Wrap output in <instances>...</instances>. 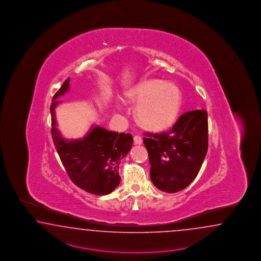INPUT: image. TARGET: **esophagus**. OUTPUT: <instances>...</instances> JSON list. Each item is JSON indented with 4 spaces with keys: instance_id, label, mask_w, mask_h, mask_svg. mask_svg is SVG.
<instances>
[{
    "instance_id": "1",
    "label": "esophagus",
    "mask_w": 261,
    "mask_h": 261,
    "mask_svg": "<svg viewBox=\"0 0 261 261\" xmlns=\"http://www.w3.org/2000/svg\"><path fill=\"white\" fill-rule=\"evenodd\" d=\"M134 143L135 144H138V145H140L142 143V139H141V137L140 136H135L134 137Z\"/></svg>"
}]
</instances>
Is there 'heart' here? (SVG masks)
Here are the masks:
<instances>
[{
	"instance_id": "heart-1",
	"label": "heart",
	"mask_w": 261,
	"mask_h": 261,
	"mask_svg": "<svg viewBox=\"0 0 261 261\" xmlns=\"http://www.w3.org/2000/svg\"><path fill=\"white\" fill-rule=\"evenodd\" d=\"M127 99L138 103L136 119L150 131H162L172 126L181 108V93L173 83L146 80L126 93Z\"/></svg>"
}]
</instances>
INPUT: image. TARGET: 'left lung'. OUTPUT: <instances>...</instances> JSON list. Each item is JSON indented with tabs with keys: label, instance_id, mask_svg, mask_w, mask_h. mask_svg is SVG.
Returning <instances> with one entry per match:
<instances>
[{
	"label": "left lung",
	"instance_id": "1",
	"mask_svg": "<svg viewBox=\"0 0 261 261\" xmlns=\"http://www.w3.org/2000/svg\"><path fill=\"white\" fill-rule=\"evenodd\" d=\"M150 177L166 193L184 190L197 176L208 150V119L204 109L182 114L168 132L146 133Z\"/></svg>",
	"mask_w": 261,
	"mask_h": 261
}]
</instances>
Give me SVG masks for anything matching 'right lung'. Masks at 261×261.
Returning <instances> with one entry per match:
<instances>
[{
  "label": "right lung",
  "instance_id": "1",
  "mask_svg": "<svg viewBox=\"0 0 261 261\" xmlns=\"http://www.w3.org/2000/svg\"><path fill=\"white\" fill-rule=\"evenodd\" d=\"M69 77L54 95L50 106L51 134L57 152L73 184L90 194L103 196L120 184L119 165L133 145L131 134L92 127L83 139L65 140L57 129V98L69 89Z\"/></svg>",
  "mask_w": 261,
  "mask_h": 261
}]
</instances>
